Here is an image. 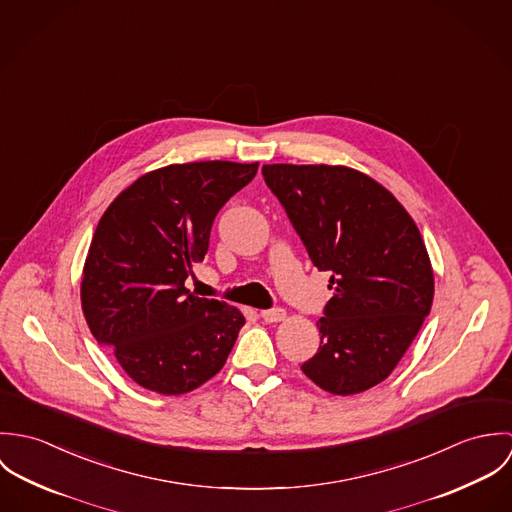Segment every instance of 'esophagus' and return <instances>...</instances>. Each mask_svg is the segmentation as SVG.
<instances>
[{"instance_id": "1", "label": "esophagus", "mask_w": 512, "mask_h": 512, "mask_svg": "<svg viewBox=\"0 0 512 512\" xmlns=\"http://www.w3.org/2000/svg\"><path fill=\"white\" fill-rule=\"evenodd\" d=\"M260 317H262L266 323H278V321H284V319H286V311L280 309V307L264 309V311H260Z\"/></svg>"}]
</instances>
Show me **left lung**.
Instances as JSON below:
<instances>
[{
  "instance_id": "left-lung-1",
  "label": "left lung",
  "mask_w": 512,
  "mask_h": 512,
  "mask_svg": "<svg viewBox=\"0 0 512 512\" xmlns=\"http://www.w3.org/2000/svg\"><path fill=\"white\" fill-rule=\"evenodd\" d=\"M311 262L331 272L321 345L301 370L349 396L382 382L418 335L434 299V272L416 222L396 197L343 165H264Z\"/></svg>"
}]
</instances>
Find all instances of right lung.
<instances>
[{
  "mask_svg": "<svg viewBox=\"0 0 512 512\" xmlns=\"http://www.w3.org/2000/svg\"><path fill=\"white\" fill-rule=\"evenodd\" d=\"M258 163L197 161L142 175L106 209L84 262L80 299L94 339L140 386L191 392L226 363L244 315L185 288L215 217Z\"/></svg>",
  "mask_w": 512,
  "mask_h": 512,
  "instance_id": "add662e5",
  "label": "right lung"
}]
</instances>
